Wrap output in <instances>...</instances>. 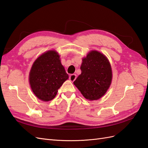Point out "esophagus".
I'll use <instances>...</instances> for the list:
<instances>
[{
	"mask_svg": "<svg viewBox=\"0 0 148 148\" xmlns=\"http://www.w3.org/2000/svg\"><path fill=\"white\" fill-rule=\"evenodd\" d=\"M76 78H77V75H76L75 74L71 75L70 76V78H69L70 81L72 82L75 81V80L76 79Z\"/></svg>",
	"mask_w": 148,
	"mask_h": 148,
	"instance_id": "esophagus-1",
	"label": "esophagus"
}]
</instances>
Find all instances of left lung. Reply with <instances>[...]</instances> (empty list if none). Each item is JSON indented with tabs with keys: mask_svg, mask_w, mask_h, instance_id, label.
Wrapping results in <instances>:
<instances>
[{
	"mask_svg": "<svg viewBox=\"0 0 148 148\" xmlns=\"http://www.w3.org/2000/svg\"><path fill=\"white\" fill-rule=\"evenodd\" d=\"M82 73L73 82L82 95L89 101L99 99L110 88L112 70L107 57L92 50L82 59Z\"/></svg>",
	"mask_w": 148,
	"mask_h": 148,
	"instance_id": "obj_1",
	"label": "left lung"
}]
</instances>
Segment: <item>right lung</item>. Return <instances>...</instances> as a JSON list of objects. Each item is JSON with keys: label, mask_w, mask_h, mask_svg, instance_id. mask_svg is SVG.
Masks as SVG:
<instances>
[{"label": "right lung", "mask_w": 148, "mask_h": 148, "mask_svg": "<svg viewBox=\"0 0 148 148\" xmlns=\"http://www.w3.org/2000/svg\"><path fill=\"white\" fill-rule=\"evenodd\" d=\"M69 79L60 56L56 50H49L34 60L29 73L31 90L38 99L44 102L52 100L63 83Z\"/></svg>", "instance_id": "right-lung-1"}]
</instances>
